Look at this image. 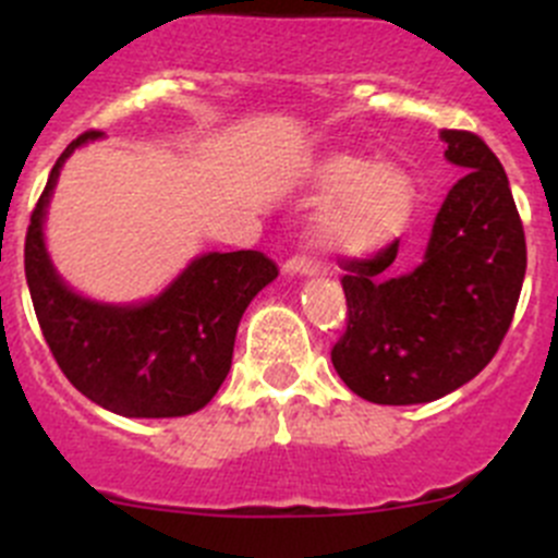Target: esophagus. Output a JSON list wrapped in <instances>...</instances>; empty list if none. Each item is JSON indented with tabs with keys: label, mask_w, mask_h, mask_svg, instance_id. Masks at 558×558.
Masks as SVG:
<instances>
[{
	"label": "esophagus",
	"mask_w": 558,
	"mask_h": 558,
	"mask_svg": "<svg viewBox=\"0 0 558 558\" xmlns=\"http://www.w3.org/2000/svg\"><path fill=\"white\" fill-rule=\"evenodd\" d=\"M313 269H316V264H313L307 256H291L289 262L283 264L286 275H300V278L302 275H311Z\"/></svg>",
	"instance_id": "34e87169"
}]
</instances>
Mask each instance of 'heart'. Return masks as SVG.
Masks as SVG:
<instances>
[{"mask_svg": "<svg viewBox=\"0 0 558 558\" xmlns=\"http://www.w3.org/2000/svg\"><path fill=\"white\" fill-rule=\"evenodd\" d=\"M324 196L338 195L318 218V242L335 253L362 256L403 234L416 204L414 180L398 166H376L360 155H332L316 171Z\"/></svg>", "mask_w": 558, "mask_h": 558, "instance_id": "b5f03b06", "label": "heart"}]
</instances>
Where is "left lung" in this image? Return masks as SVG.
Segmentation results:
<instances>
[{
  "label": "left lung",
  "mask_w": 558,
  "mask_h": 558,
  "mask_svg": "<svg viewBox=\"0 0 558 558\" xmlns=\"http://www.w3.org/2000/svg\"><path fill=\"white\" fill-rule=\"evenodd\" d=\"M441 138L463 177L436 215L423 264L389 272L398 240L371 258H340L349 318L332 365L371 403H428L472 381L499 351L521 296L526 236L499 158L469 130Z\"/></svg>",
  "instance_id": "1"
}]
</instances>
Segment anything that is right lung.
Wrapping results in <instances>:
<instances>
[{"mask_svg":"<svg viewBox=\"0 0 558 558\" xmlns=\"http://www.w3.org/2000/svg\"><path fill=\"white\" fill-rule=\"evenodd\" d=\"M97 135L86 130L68 144L32 209L24 269L37 324L68 381L92 403L149 420L193 414L229 376L242 313L278 278V264L258 251L207 253L144 305H100L70 291L48 262L43 218L62 163Z\"/></svg>","mask_w":558,"mask_h":558,"instance_id":"obj_1","label":"right lung"}]
</instances>
